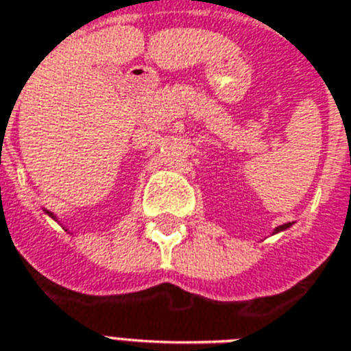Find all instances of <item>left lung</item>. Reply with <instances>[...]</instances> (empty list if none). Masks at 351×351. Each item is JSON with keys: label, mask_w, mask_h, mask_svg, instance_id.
<instances>
[{"label": "left lung", "mask_w": 351, "mask_h": 351, "mask_svg": "<svg viewBox=\"0 0 351 351\" xmlns=\"http://www.w3.org/2000/svg\"><path fill=\"white\" fill-rule=\"evenodd\" d=\"M292 223H283V226H279V228H276L272 231V235H276V233H281V231H285V229H289L291 228Z\"/></svg>", "instance_id": "obj_1"}]
</instances>
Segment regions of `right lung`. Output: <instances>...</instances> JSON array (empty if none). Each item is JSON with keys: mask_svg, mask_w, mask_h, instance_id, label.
<instances>
[{"mask_svg": "<svg viewBox=\"0 0 351 351\" xmlns=\"http://www.w3.org/2000/svg\"><path fill=\"white\" fill-rule=\"evenodd\" d=\"M44 213H46V215L49 216V218H53L55 222H59V218H57V216H55L53 213H51V210H46V209H44ZM64 229H66V228H64ZM66 231H68V229H66Z\"/></svg>", "mask_w": 351, "mask_h": 351, "instance_id": "right-lung-1", "label": "right lung"}]
</instances>
